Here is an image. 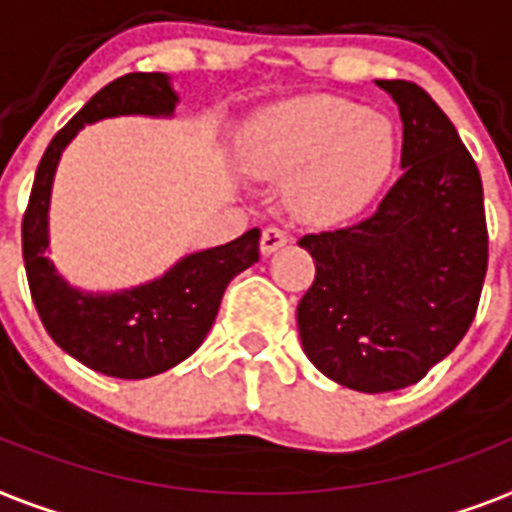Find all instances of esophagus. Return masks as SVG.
I'll list each match as a JSON object with an SVG mask.
<instances>
[{
  "label": "esophagus",
  "mask_w": 512,
  "mask_h": 512,
  "mask_svg": "<svg viewBox=\"0 0 512 512\" xmlns=\"http://www.w3.org/2000/svg\"><path fill=\"white\" fill-rule=\"evenodd\" d=\"M286 244V234L281 228L276 226H268L263 228V236H260V252L263 255H273L276 249H281Z\"/></svg>",
  "instance_id": "1"
}]
</instances>
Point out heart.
I'll return each instance as SVG.
<instances>
[{
	"label": "heart",
	"instance_id": "obj_1",
	"mask_svg": "<svg viewBox=\"0 0 512 512\" xmlns=\"http://www.w3.org/2000/svg\"><path fill=\"white\" fill-rule=\"evenodd\" d=\"M394 152L389 120L326 94L268 107L242 144L252 173L294 176L289 205L307 223H334L357 210L386 181Z\"/></svg>",
	"mask_w": 512,
	"mask_h": 512
}]
</instances>
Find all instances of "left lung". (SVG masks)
I'll return each instance as SVG.
<instances>
[{
	"mask_svg": "<svg viewBox=\"0 0 512 512\" xmlns=\"http://www.w3.org/2000/svg\"><path fill=\"white\" fill-rule=\"evenodd\" d=\"M402 118V176L355 226L299 239L315 281L297 326L310 363L378 394L421 381L473 323L486 276L484 189L471 152L410 81H376Z\"/></svg>",
	"mask_w": 512,
	"mask_h": 512,
	"instance_id": "obj_1",
	"label": "left lung"
}]
</instances>
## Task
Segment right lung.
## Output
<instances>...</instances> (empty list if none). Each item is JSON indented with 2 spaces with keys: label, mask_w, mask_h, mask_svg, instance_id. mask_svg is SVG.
<instances>
[{
  "label": "right lung",
  "mask_w": 512,
  "mask_h": 512,
  "mask_svg": "<svg viewBox=\"0 0 512 512\" xmlns=\"http://www.w3.org/2000/svg\"><path fill=\"white\" fill-rule=\"evenodd\" d=\"M178 94L165 73H128L97 91L41 157L23 215V260L33 305L60 350L112 378H149L197 350L213 328L228 281L260 260V231L181 257L160 278L120 292L70 286L47 257L57 162L83 126L118 115L170 118Z\"/></svg>",
  "instance_id": "1"
}]
</instances>
